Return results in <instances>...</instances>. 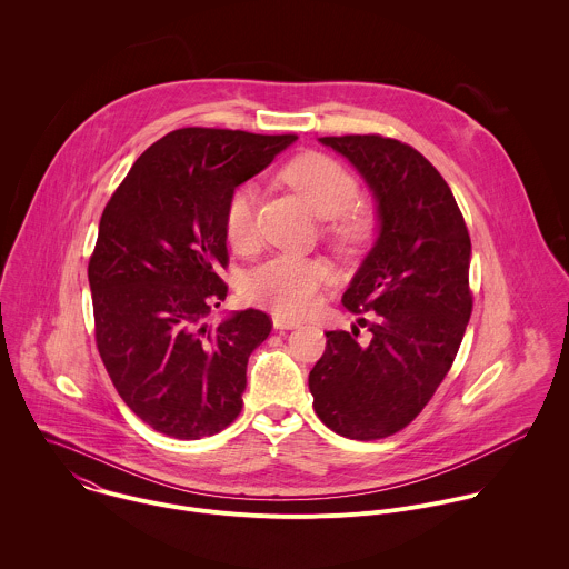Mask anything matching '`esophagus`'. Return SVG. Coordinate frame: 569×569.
Returning <instances> with one entry per match:
<instances>
[{
  "mask_svg": "<svg viewBox=\"0 0 569 569\" xmlns=\"http://www.w3.org/2000/svg\"><path fill=\"white\" fill-rule=\"evenodd\" d=\"M300 322H296V320H289V318H284V316H273V328H278V330H291V328H298Z\"/></svg>",
  "mask_w": 569,
  "mask_h": 569,
  "instance_id": "34e87169",
  "label": "esophagus"
}]
</instances>
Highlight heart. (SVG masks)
I'll return each mask as SVG.
<instances>
[{
  "instance_id": "1",
  "label": "heart",
  "mask_w": 569,
  "mask_h": 569,
  "mask_svg": "<svg viewBox=\"0 0 569 569\" xmlns=\"http://www.w3.org/2000/svg\"><path fill=\"white\" fill-rule=\"evenodd\" d=\"M282 179L318 217L330 219L328 232L339 247L350 249L370 237V214L350 208L357 199L359 183L346 166L322 153H305L282 168ZM256 208L258 188L253 183L237 186L226 201L223 226L228 241L237 249H251L258 241ZM328 280L330 264L322 258L278 253L249 271L243 296L247 302L280 316L300 318L318 307L320 289Z\"/></svg>"
}]
</instances>
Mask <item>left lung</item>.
<instances>
[{"label":"left lung","mask_w":569,"mask_h":569,"mask_svg":"<svg viewBox=\"0 0 569 569\" xmlns=\"http://www.w3.org/2000/svg\"><path fill=\"white\" fill-rule=\"evenodd\" d=\"M357 168L377 201L379 237L341 302L372 313L328 330L309 375L328 429L377 440L407 427L447 377L471 318V239L442 174L416 149L381 136L320 138Z\"/></svg>","instance_id":"8db88e82"}]
</instances>
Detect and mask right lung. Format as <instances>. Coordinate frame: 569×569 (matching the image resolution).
Returning a JSON list of instances; mask_svg holds the SVG:
<instances>
[{
	"mask_svg": "<svg viewBox=\"0 0 569 569\" xmlns=\"http://www.w3.org/2000/svg\"><path fill=\"white\" fill-rule=\"evenodd\" d=\"M296 136L188 127L163 136L109 199L89 258L96 343L136 416L199 440L241 413L247 359L271 332L267 313L208 325L228 284L226 201Z\"/></svg>",
	"mask_w": 569,
	"mask_h": 569,
	"instance_id": "obj_1",
	"label": "right lung"
}]
</instances>
